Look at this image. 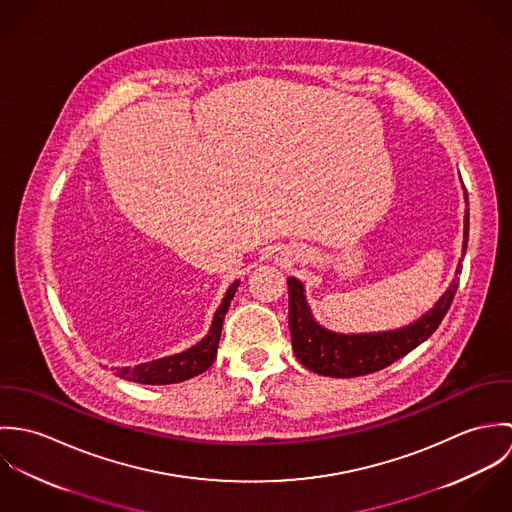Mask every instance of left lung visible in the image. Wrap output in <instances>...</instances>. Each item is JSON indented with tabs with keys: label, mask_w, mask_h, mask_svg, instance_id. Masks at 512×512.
Listing matches in <instances>:
<instances>
[{
	"label": "left lung",
	"mask_w": 512,
	"mask_h": 512,
	"mask_svg": "<svg viewBox=\"0 0 512 512\" xmlns=\"http://www.w3.org/2000/svg\"><path fill=\"white\" fill-rule=\"evenodd\" d=\"M467 201V195H465ZM469 240V211L465 213L463 230V252ZM461 272V262L457 264L455 274ZM290 292V333L292 347L299 363L323 376L335 378H353L376 370H382L394 361L402 359L418 345H422L441 323L451 301L457 292V280L447 288L438 299V303L422 315L416 323L384 333H365V335H341L321 327L307 305L303 284L295 278L288 280Z\"/></svg>",
	"instance_id": "8db88e82"
}]
</instances>
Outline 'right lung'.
Returning <instances> with one entry per match:
<instances>
[{
	"mask_svg": "<svg viewBox=\"0 0 512 512\" xmlns=\"http://www.w3.org/2000/svg\"><path fill=\"white\" fill-rule=\"evenodd\" d=\"M238 284L240 282H234L228 288V292L224 295V299L215 313L211 331L201 343H197L195 347H191L189 351H183L179 355H171V357L157 359V361L144 363V365L122 366V368H112V370H116V374L120 378L140 382V384H175V382H183V380H189V378L205 372L217 359L222 321H224V315L230 307L234 293L238 290Z\"/></svg>",
	"mask_w": 512,
	"mask_h": 512,
	"instance_id": "right-lung-1",
	"label": "right lung"
}]
</instances>
